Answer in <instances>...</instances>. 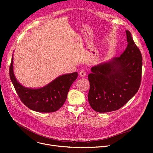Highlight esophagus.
<instances>
[{
    "label": "esophagus",
    "instance_id": "1",
    "mask_svg": "<svg viewBox=\"0 0 153 153\" xmlns=\"http://www.w3.org/2000/svg\"><path fill=\"white\" fill-rule=\"evenodd\" d=\"M79 76H80V77H84L86 76V73H85V72L84 71H80L79 72Z\"/></svg>",
    "mask_w": 153,
    "mask_h": 153
}]
</instances>
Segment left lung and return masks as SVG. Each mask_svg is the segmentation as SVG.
<instances>
[{"label": "left lung", "mask_w": 153, "mask_h": 153, "mask_svg": "<svg viewBox=\"0 0 153 153\" xmlns=\"http://www.w3.org/2000/svg\"><path fill=\"white\" fill-rule=\"evenodd\" d=\"M127 48L120 57L93 66L88 79L90 87L88 100L96 112L118 110L139 89L142 68L141 52L129 30H126Z\"/></svg>", "instance_id": "1"}]
</instances>
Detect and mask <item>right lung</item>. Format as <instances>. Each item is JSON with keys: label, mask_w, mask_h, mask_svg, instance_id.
<instances>
[{"label": "right lung", "mask_w": 153, "mask_h": 153, "mask_svg": "<svg viewBox=\"0 0 153 153\" xmlns=\"http://www.w3.org/2000/svg\"><path fill=\"white\" fill-rule=\"evenodd\" d=\"M10 77L21 101L30 109L49 113L58 110L65 103L69 88L77 77V73L58 76L48 84L39 88H29L17 80L13 70V55L10 67Z\"/></svg>", "instance_id": "add662e5"}]
</instances>
